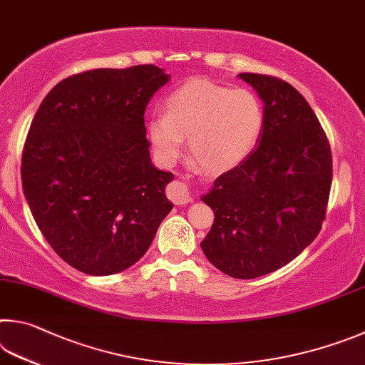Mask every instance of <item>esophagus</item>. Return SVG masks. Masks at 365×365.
<instances>
[{"instance_id":"1","label":"esophagus","mask_w":365,"mask_h":365,"mask_svg":"<svg viewBox=\"0 0 365 365\" xmlns=\"http://www.w3.org/2000/svg\"><path fill=\"white\" fill-rule=\"evenodd\" d=\"M168 197L170 200L176 205H184V203H189L192 200V195L189 192L187 184H184L181 181H173L168 187Z\"/></svg>"}]
</instances>
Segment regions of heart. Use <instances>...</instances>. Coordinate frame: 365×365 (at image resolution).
Here are the masks:
<instances>
[{
	"mask_svg": "<svg viewBox=\"0 0 365 365\" xmlns=\"http://www.w3.org/2000/svg\"><path fill=\"white\" fill-rule=\"evenodd\" d=\"M166 115L147 120V138L162 165L176 162L187 138L189 152L203 170L226 173L252 155L264 128V108L248 89L207 78L189 80L165 101Z\"/></svg>",
	"mask_w": 365,
	"mask_h": 365,
	"instance_id": "1",
	"label": "heart"
}]
</instances>
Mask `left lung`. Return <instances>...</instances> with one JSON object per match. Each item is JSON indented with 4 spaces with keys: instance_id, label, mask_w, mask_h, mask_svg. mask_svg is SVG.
Here are the masks:
<instances>
[{
    "instance_id": "1",
    "label": "left lung",
    "mask_w": 365,
    "mask_h": 365,
    "mask_svg": "<svg viewBox=\"0 0 365 365\" xmlns=\"http://www.w3.org/2000/svg\"><path fill=\"white\" fill-rule=\"evenodd\" d=\"M264 108L258 147L216 178L202 200L215 221L202 250L234 279L277 271L317 237L331 186V152L302 94L274 76L240 73Z\"/></svg>"
}]
</instances>
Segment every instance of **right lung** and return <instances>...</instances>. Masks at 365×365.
<instances>
[{
    "instance_id": "add662e5",
    "label": "right lung",
    "mask_w": 365,
    "mask_h": 365,
    "mask_svg": "<svg viewBox=\"0 0 365 365\" xmlns=\"http://www.w3.org/2000/svg\"><path fill=\"white\" fill-rule=\"evenodd\" d=\"M170 75L96 68L51 89L22 153V187L44 239L70 266L110 276L144 257L171 212V173L153 166L144 112Z\"/></svg>"
}]
</instances>
